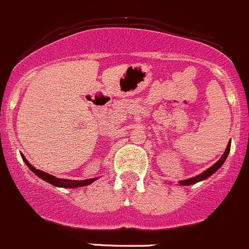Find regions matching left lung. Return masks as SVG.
Returning <instances> with one entry per match:
<instances>
[{"label": "left lung", "mask_w": 249, "mask_h": 249, "mask_svg": "<svg viewBox=\"0 0 249 249\" xmlns=\"http://www.w3.org/2000/svg\"><path fill=\"white\" fill-rule=\"evenodd\" d=\"M230 145H231V142H228L227 148H225L224 153H223V156H222V157H220V160H218V162L214 163L212 166H210V168L207 169V170H205L204 173L200 174V175L194 176V178H188V180L178 181V183H180L181 186H189V184H194V183H196V182H200V181L206 180L207 178H210V176H211V175H213V174L216 173V171L220 168V166L223 165V163L225 162V160H227L228 155H229V152H230Z\"/></svg>", "instance_id": "left-lung-1"}]
</instances>
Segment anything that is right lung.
I'll return each mask as SVG.
<instances>
[{"instance_id": "right-lung-1", "label": "right lung", "mask_w": 249, "mask_h": 249, "mask_svg": "<svg viewBox=\"0 0 249 249\" xmlns=\"http://www.w3.org/2000/svg\"><path fill=\"white\" fill-rule=\"evenodd\" d=\"M21 158L24 160L25 164H26L27 166L30 168V170L32 171V173H35L36 175L38 176V178H40L42 180L49 182L50 184H53V186H56V187H63V188H76V187H83V186H89V184H91L92 182L96 181L97 178H89V180H81V181H76V180H66V178H55V176L50 175V174L48 173H44V171L42 170H38V169H36L35 166L32 165V164H30L27 162L26 158L24 157V155H21Z\"/></svg>"}]
</instances>
